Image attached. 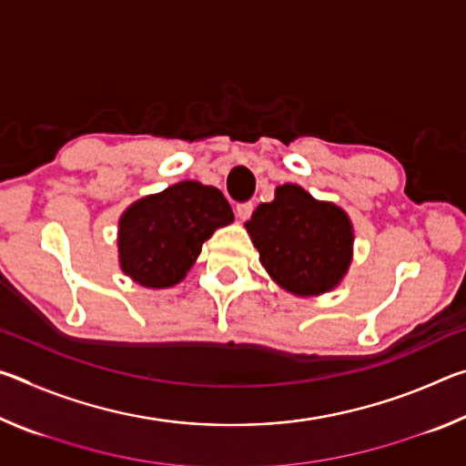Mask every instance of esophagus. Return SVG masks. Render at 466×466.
<instances>
[{
    "mask_svg": "<svg viewBox=\"0 0 466 466\" xmlns=\"http://www.w3.org/2000/svg\"><path fill=\"white\" fill-rule=\"evenodd\" d=\"M252 214V203H240L238 208H236V216H238L240 222H247Z\"/></svg>",
    "mask_w": 466,
    "mask_h": 466,
    "instance_id": "esophagus-1",
    "label": "esophagus"
}]
</instances>
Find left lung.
I'll use <instances>...</instances> for the list:
<instances>
[{
  "label": "left lung",
  "instance_id": "1",
  "mask_svg": "<svg viewBox=\"0 0 466 466\" xmlns=\"http://www.w3.org/2000/svg\"><path fill=\"white\" fill-rule=\"evenodd\" d=\"M244 228L265 271L289 294H329L350 271L356 238L351 218L299 185H279L275 199L258 205Z\"/></svg>",
  "mask_w": 466,
  "mask_h": 466
}]
</instances>
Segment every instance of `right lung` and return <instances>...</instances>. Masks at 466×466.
Here are the masks:
<instances>
[{
    "label": "right lung",
    "instance_id": "obj_1",
    "mask_svg": "<svg viewBox=\"0 0 466 466\" xmlns=\"http://www.w3.org/2000/svg\"><path fill=\"white\" fill-rule=\"evenodd\" d=\"M234 222L230 203L216 187L180 180L133 201L119 218L121 271L144 288H172L201 255L218 228Z\"/></svg>",
    "mask_w": 466,
    "mask_h": 466
}]
</instances>
